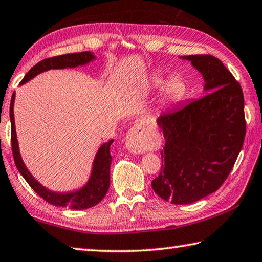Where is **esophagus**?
I'll use <instances>...</instances> for the list:
<instances>
[{"label": "esophagus", "mask_w": 262, "mask_h": 262, "mask_svg": "<svg viewBox=\"0 0 262 262\" xmlns=\"http://www.w3.org/2000/svg\"><path fill=\"white\" fill-rule=\"evenodd\" d=\"M125 146L132 153H143L148 147V141L144 128L135 125L130 128L125 138Z\"/></svg>", "instance_id": "obj_1"}]
</instances>
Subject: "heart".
Listing matches in <instances>:
<instances>
[{"instance_id": "heart-1", "label": "heart", "mask_w": 262, "mask_h": 262, "mask_svg": "<svg viewBox=\"0 0 262 262\" xmlns=\"http://www.w3.org/2000/svg\"><path fill=\"white\" fill-rule=\"evenodd\" d=\"M164 84V81L156 80L154 81V88L160 89ZM187 94V84L184 81L179 78L171 79L168 83L166 84L164 96H162V103L166 105L177 104L180 101H182Z\"/></svg>"}]
</instances>
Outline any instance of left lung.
Masks as SVG:
<instances>
[{
	"label": "left lung",
	"mask_w": 262,
	"mask_h": 262,
	"mask_svg": "<svg viewBox=\"0 0 262 262\" xmlns=\"http://www.w3.org/2000/svg\"><path fill=\"white\" fill-rule=\"evenodd\" d=\"M182 59L203 75L209 94L157 119L166 143L152 188L173 204H190L215 192L233 168L246 135L242 87L224 63L210 54Z\"/></svg>",
	"instance_id": "1"
}]
</instances>
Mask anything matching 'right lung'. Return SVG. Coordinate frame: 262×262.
Listing matches in <instances>:
<instances>
[{"label": "right lung", "instance_id": "right-lung-1", "mask_svg": "<svg viewBox=\"0 0 262 262\" xmlns=\"http://www.w3.org/2000/svg\"><path fill=\"white\" fill-rule=\"evenodd\" d=\"M95 59V55L89 51L80 53H72V54H62L58 57H52L41 60L34 65L30 70L27 75L24 76L23 80L20 81V84L28 82L29 80L34 78L37 74L49 71V70H58V68H73L78 66H83L85 63L91 62L92 60ZM14 102H15V93L11 96L10 102V122H11V148L12 156L17 169L25 181L29 183V186L39 195L42 200L49 202L52 205L62 208H70L73 210H84L89 209L100 203L108 192L110 186V165L111 158L110 146L113 144L114 139L109 140L108 143H104L98 148L95 159H94L92 175L89 178L88 182L81 189L73 191V192H55L52 190L46 189L41 184L34 179L30 171L25 167L24 162L20 158L18 141H17L16 128H15V118H14Z\"/></svg>", "mask_w": 262, "mask_h": 262}]
</instances>
